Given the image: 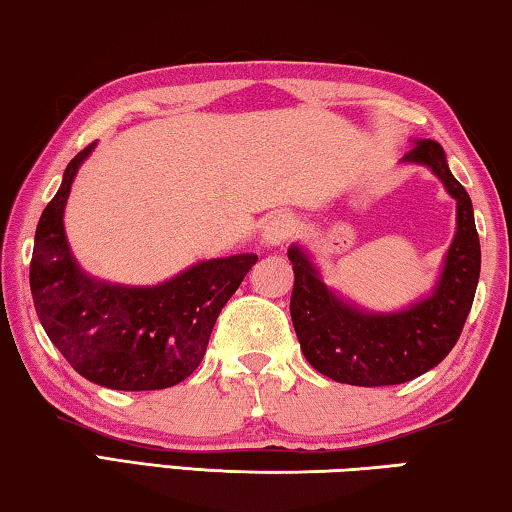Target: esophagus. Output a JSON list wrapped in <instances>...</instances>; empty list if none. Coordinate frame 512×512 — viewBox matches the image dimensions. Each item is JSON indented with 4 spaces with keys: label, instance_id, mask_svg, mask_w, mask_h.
<instances>
[{
    "label": "esophagus",
    "instance_id": "34e87169",
    "mask_svg": "<svg viewBox=\"0 0 512 512\" xmlns=\"http://www.w3.org/2000/svg\"><path fill=\"white\" fill-rule=\"evenodd\" d=\"M295 233V220L290 215H274L270 222L263 226V242L267 247H281L283 242L292 238Z\"/></svg>",
    "mask_w": 512,
    "mask_h": 512
}]
</instances>
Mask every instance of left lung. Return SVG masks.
<instances>
[{"label":"left lung","mask_w":512,"mask_h":512,"mask_svg":"<svg viewBox=\"0 0 512 512\" xmlns=\"http://www.w3.org/2000/svg\"><path fill=\"white\" fill-rule=\"evenodd\" d=\"M401 161L431 167L456 199V236L429 297L399 313H367L324 286L304 249H288L295 270L290 317L301 351L317 372L338 383L376 388L429 372L454 349L474 301L481 245L472 199L435 140H417Z\"/></svg>","instance_id":"obj_1"}]
</instances>
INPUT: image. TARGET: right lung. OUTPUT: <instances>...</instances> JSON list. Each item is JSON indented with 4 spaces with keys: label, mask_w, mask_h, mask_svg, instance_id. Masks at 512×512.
I'll list each match as a JSON object with an SVG mask.
<instances>
[{
    "label": "right lung",
    "mask_w": 512,
    "mask_h": 512,
    "mask_svg": "<svg viewBox=\"0 0 512 512\" xmlns=\"http://www.w3.org/2000/svg\"><path fill=\"white\" fill-rule=\"evenodd\" d=\"M90 142L65 167L36 229L29 283L49 340L83 379L111 390H163L197 370L217 315L256 254L213 258L152 288L90 279L67 247L65 201Z\"/></svg>",
    "instance_id": "add662e5"
}]
</instances>
